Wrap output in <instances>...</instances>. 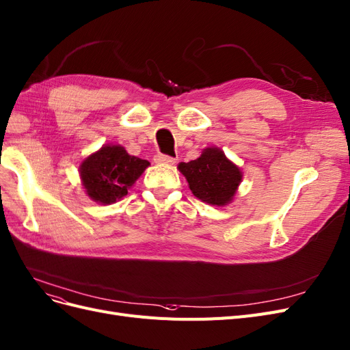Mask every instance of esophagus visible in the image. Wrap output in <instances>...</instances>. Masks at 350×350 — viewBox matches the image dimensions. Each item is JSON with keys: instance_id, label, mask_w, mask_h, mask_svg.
Segmentation results:
<instances>
[{"instance_id": "esophagus-1", "label": "esophagus", "mask_w": 350, "mask_h": 350, "mask_svg": "<svg viewBox=\"0 0 350 350\" xmlns=\"http://www.w3.org/2000/svg\"><path fill=\"white\" fill-rule=\"evenodd\" d=\"M154 162L156 163H165V165H174L176 163V158H172V156H167L163 153H158L154 156Z\"/></svg>"}]
</instances>
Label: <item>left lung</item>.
Instances as JSON below:
<instances>
[{
	"label": "left lung",
	"mask_w": 350,
	"mask_h": 350,
	"mask_svg": "<svg viewBox=\"0 0 350 350\" xmlns=\"http://www.w3.org/2000/svg\"><path fill=\"white\" fill-rule=\"evenodd\" d=\"M178 170L187 178L192 194L202 202L219 207L233 200L243 176L219 148L204 149L200 158L188 163L180 162Z\"/></svg>",
	"instance_id": "left-lung-1"
}]
</instances>
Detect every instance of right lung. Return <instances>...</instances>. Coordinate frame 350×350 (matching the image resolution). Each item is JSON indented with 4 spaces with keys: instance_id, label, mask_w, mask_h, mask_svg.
I'll return each instance as SVG.
<instances>
[{
    "instance_id": "right-lung-1",
    "label": "right lung",
    "mask_w": 350,
    "mask_h": 350,
    "mask_svg": "<svg viewBox=\"0 0 350 350\" xmlns=\"http://www.w3.org/2000/svg\"><path fill=\"white\" fill-rule=\"evenodd\" d=\"M150 163L126 152L120 144H104L79 166L88 197L100 204H113L127 196V189Z\"/></svg>"
}]
</instances>
